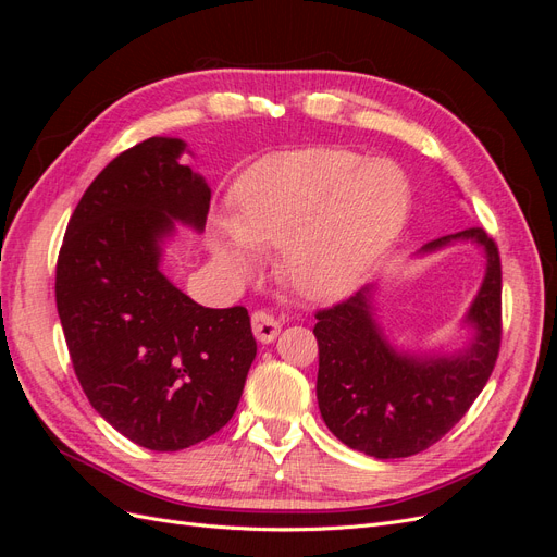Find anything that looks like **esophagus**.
Wrapping results in <instances>:
<instances>
[{
	"label": "esophagus",
	"instance_id": "obj_1",
	"mask_svg": "<svg viewBox=\"0 0 557 557\" xmlns=\"http://www.w3.org/2000/svg\"><path fill=\"white\" fill-rule=\"evenodd\" d=\"M250 325H252V334H256V339L262 344H272L278 332H281V323L267 311H256L250 315Z\"/></svg>",
	"mask_w": 557,
	"mask_h": 557
}]
</instances>
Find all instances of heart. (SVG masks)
Segmentation results:
<instances>
[{"instance_id": "obj_1", "label": "heart", "mask_w": 557, "mask_h": 557, "mask_svg": "<svg viewBox=\"0 0 557 557\" xmlns=\"http://www.w3.org/2000/svg\"><path fill=\"white\" fill-rule=\"evenodd\" d=\"M232 230L215 242L230 269L250 272L247 248L283 246L293 288L325 299L350 288L393 244L409 209L401 170L352 150L311 148L269 160L232 197Z\"/></svg>"}]
</instances>
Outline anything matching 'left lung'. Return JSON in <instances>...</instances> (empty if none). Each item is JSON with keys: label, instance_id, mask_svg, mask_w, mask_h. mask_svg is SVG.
I'll use <instances>...</instances> for the list:
<instances>
[{"label": "left lung", "instance_id": "left-lung-1", "mask_svg": "<svg viewBox=\"0 0 557 557\" xmlns=\"http://www.w3.org/2000/svg\"><path fill=\"white\" fill-rule=\"evenodd\" d=\"M476 242L485 250V278L465 323L476 330L455 356L397 352L374 318V288L315 311L318 407L336 440L379 460L409 458L458 423L491 379L502 342V264L483 227H469L423 246Z\"/></svg>", "mask_w": 557, "mask_h": 557}]
</instances>
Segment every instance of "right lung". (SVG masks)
I'll return each mask as SVG.
<instances>
[{
	"label": "right lung",
	"instance_id": "obj_1",
	"mask_svg": "<svg viewBox=\"0 0 557 557\" xmlns=\"http://www.w3.org/2000/svg\"><path fill=\"white\" fill-rule=\"evenodd\" d=\"M150 137L83 193L55 269V301L76 379L129 442L181 450L230 423L256 360L244 307L207 309L160 272L174 221L205 230L211 188Z\"/></svg>",
	"mask_w": 557,
	"mask_h": 557
}]
</instances>
